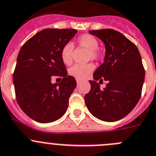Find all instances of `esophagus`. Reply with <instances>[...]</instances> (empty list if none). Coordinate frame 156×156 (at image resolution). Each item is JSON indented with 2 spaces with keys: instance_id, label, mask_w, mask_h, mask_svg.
<instances>
[{
  "instance_id": "1",
  "label": "esophagus",
  "mask_w": 156,
  "mask_h": 156,
  "mask_svg": "<svg viewBox=\"0 0 156 156\" xmlns=\"http://www.w3.org/2000/svg\"><path fill=\"white\" fill-rule=\"evenodd\" d=\"M76 81H77V84H79V83H80V80L76 79Z\"/></svg>"
}]
</instances>
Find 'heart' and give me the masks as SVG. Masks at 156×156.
<instances>
[{
    "mask_svg": "<svg viewBox=\"0 0 156 156\" xmlns=\"http://www.w3.org/2000/svg\"><path fill=\"white\" fill-rule=\"evenodd\" d=\"M78 46L84 48L88 50V58L92 61H97L100 57L98 51V40L89 34H84L80 35L76 41ZM74 46L72 44L68 43L62 47L61 50V58L63 63L66 65H71L72 62ZM94 69V66L91 64L87 65H75L71 67L68 71L71 76L78 80H83L90 75Z\"/></svg>",
    "mask_w": 156,
    "mask_h": 156,
    "instance_id": "heart-1",
    "label": "heart"
}]
</instances>
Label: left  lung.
<instances>
[{
  "mask_svg": "<svg viewBox=\"0 0 156 156\" xmlns=\"http://www.w3.org/2000/svg\"><path fill=\"white\" fill-rule=\"evenodd\" d=\"M101 39L105 47L104 63L89 81L91 90L85 95L91 115L105 122H115L126 117L139 101L145 80V69L137 47L120 32L112 29L89 30ZM105 80L106 87L97 83Z\"/></svg>",
  "mask_w": 156,
  "mask_h": 156,
  "instance_id": "obj_1",
  "label": "left lung"
}]
</instances>
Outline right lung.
<instances>
[{"label":"right lung","instance_id":"1","mask_svg":"<svg viewBox=\"0 0 156 156\" xmlns=\"http://www.w3.org/2000/svg\"><path fill=\"white\" fill-rule=\"evenodd\" d=\"M77 32L75 29H44L19 51L13 76L16 99L22 111L36 122H55L66 112L76 81L68 75L61 50ZM56 76L62 81L52 84L50 81Z\"/></svg>","mask_w":156,"mask_h":156}]
</instances>
